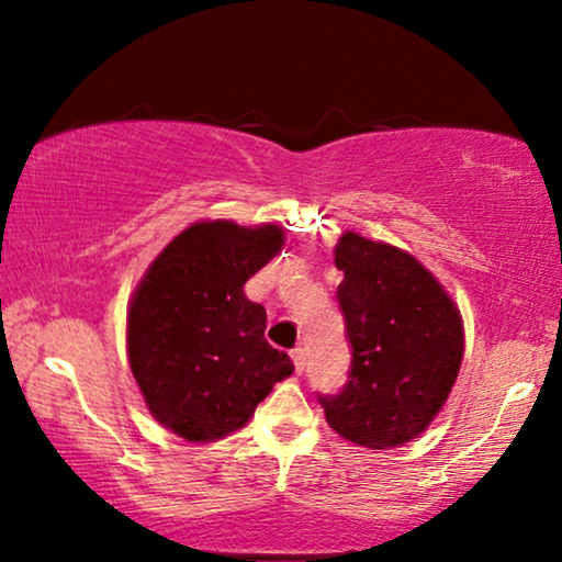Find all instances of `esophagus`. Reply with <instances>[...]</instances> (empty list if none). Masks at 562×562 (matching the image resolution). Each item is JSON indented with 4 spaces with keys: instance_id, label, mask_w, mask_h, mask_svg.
Wrapping results in <instances>:
<instances>
[{
    "instance_id": "obj_1",
    "label": "esophagus",
    "mask_w": 562,
    "mask_h": 562,
    "mask_svg": "<svg viewBox=\"0 0 562 562\" xmlns=\"http://www.w3.org/2000/svg\"><path fill=\"white\" fill-rule=\"evenodd\" d=\"M291 360H294V368H296V373H302V371H304V360H306V352H304V348H296V350H291Z\"/></svg>"
}]
</instances>
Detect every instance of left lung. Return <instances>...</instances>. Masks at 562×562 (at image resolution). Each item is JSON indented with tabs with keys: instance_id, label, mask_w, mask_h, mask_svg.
Returning <instances> with one entry per match:
<instances>
[{
	"instance_id": "left-lung-1",
	"label": "left lung",
	"mask_w": 562,
	"mask_h": 562,
	"mask_svg": "<svg viewBox=\"0 0 562 562\" xmlns=\"http://www.w3.org/2000/svg\"><path fill=\"white\" fill-rule=\"evenodd\" d=\"M335 266L352 366L348 386L319 398L327 425L352 445L398 448L432 425L456 386L463 317L432 271L396 245L348 229Z\"/></svg>"
}]
</instances>
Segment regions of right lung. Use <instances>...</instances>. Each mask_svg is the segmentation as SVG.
<instances>
[{"mask_svg":"<svg viewBox=\"0 0 562 562\" xmlns=\"http://www.w3.org/2000/svg\"><path fill=\"white\" fill-rule=\"evenodd\" d=\"M286 243L276 222L202 220L181 229L143 273L127 304V358L148 412L189 442L248 425L276 383L294 373L263 337L266 310L243 286Z\"/></svg>","mask_w":562,"mask_h":562,"instance_id":"add662e5","label":"right lung"}]
</instances>
